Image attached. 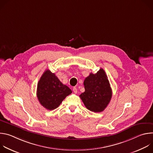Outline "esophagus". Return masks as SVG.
Here are the masks:
<instances>
[{
	"label": "esophagus",
	"mask_w": 153,
	"mask_h": 153,
	"mask_svg": "<svg viewBox=\"0 0 153 153\" xmlns=\"http://www.w3.org/2000/svg\"><path fill=\"white\" fill-rule=\"evenodd\" d=\"M73 91L76 94L77 93V89L76 88V87H74V88H73Z\"/></svg>",
	"instance_id": "1"
}]
</instances>
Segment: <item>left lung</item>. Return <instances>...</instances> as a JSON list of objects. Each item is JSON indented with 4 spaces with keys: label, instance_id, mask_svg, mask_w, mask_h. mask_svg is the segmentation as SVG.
<instances>
[{
    "label": "left lung",
    "instance_id": "obj_1",
    "mask_svg": "<svg viewBox=\"0 0 153 153\" xmlns=\"http://www.w3.org/2000/svg\"><path fill=\"white\" fill-rule=\"evenodd\" d=\"M85 92L79 96L88 110L95 113L103 111L110 103L112 90L105 71L100 68L96 74L85 78Z\"/></svg>",
    "mask_w": 153,
    "mask_h": 153
}]
</instances>
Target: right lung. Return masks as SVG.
Returning <instances> with one entry per match:
<instances>
[{
	"label": "right lung",
	"mask_w": 153,
	"mask_h": 153,
	"mask_svg": "<svg viewBox=\"0 0 153 153\" xmlns=\"http://www.w3.org/2000/svg\"><path fill=\"white\" fill-rule=\"evenodd\" d=\"M71 93L69 87L63 85L49 70L43 73L37 83V99L40 104L48 110L57 108Z\"/></svg>",
	"instance_id": "right-lung-1"
}]
</instances>
